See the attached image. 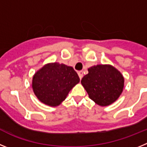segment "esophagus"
Wrapping results in <instances>:
<instances>
[{"instance_id": "esophagus-1", "label": "esophagus", "mask_w": 147, "mask_h": 147, "mask_svg": "<svg viewBox=\"0 0 147 147\" xmlns=\"http://www.w3.org/2000/svg\"><path fill=\"white\" fill-rule=\"evenodd\" d=\"M78 75L80 76V80H82V78L83 77V71H80L78 72Z\"/></svg>"}]
</instances>
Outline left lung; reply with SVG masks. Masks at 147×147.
<instances>
[{"label":"left lung","mask_w":147,"mask_h":147,"mask_svg":"<svg viewBox=\"0 0 147 147\" xmlns=\"http://www.w3.org/2000/svg\"><path fill=\"white\" fill-rule=\"evenodd\" d=\"M124 77L109 65H98L88 68L81 83L89 97L100 106H107L117 100L124 88Z\"/></svg>","instance_id":"8db88e82"}]
</instances>
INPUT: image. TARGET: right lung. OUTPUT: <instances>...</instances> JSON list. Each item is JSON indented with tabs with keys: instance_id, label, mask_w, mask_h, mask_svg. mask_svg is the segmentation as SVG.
Returning a JSON list of instances; mask_svg holds the SVG:
<instances>
[{
	"instance_id": "1",
	"label": "right lung",
	"mask_w": 147,
	"mask_h": 147,
	"mask_svg": "<svg viewBox=\"0 0 147 147\" xmlns=\"http://www.w3.org/2000/svg\"><path fill=\"white\" fill-rule=\"evenodd\" d=\"M79 82L80 77L72 67L54 62L45 65L35 74L32 88L40 102L55 107Z\"/></svg>"
}]
</instances>
